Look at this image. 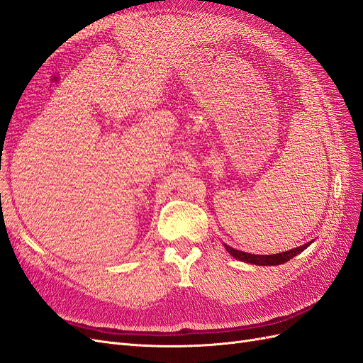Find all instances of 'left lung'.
Listing matches in <instances>:
<instances>
[{"mask_svg":"<svg viewBox=\"0 0 363 363\" xmlns=\"http://www.w3.org/2000/svg\"><path fill=\"white\" fill-rule=\"evenodd\" d=\"M312 242H307L301 247H296V248H292L289 251H283V252H277V255H250V252H245V251H239V250H235L232 247L225 245V250L232 255L235 259L240 260V262H247V263H252V265H260V267H272V265H281V263L288 262L289 259H292L294 256L300 255L301 251H304L307 247H309Z\"/></svg>","mask_w":363,"mask_h":363,"instance_id":"obj_1","label":"left lung"}]
</instances>
